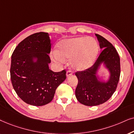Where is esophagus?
Wrapping results in <instances>:
<instances>
[{
    "mask_svg": "<svg viewBox=\"0 0 134 134\" xmlns=\"http://www.w3.org/2000/svg\"><path fill=\"white\" fill-rule=\"evenodd\" d=\"M72 75V72L71 70H68L67 72H66V76H67V77L71 76Z\"/></svg>",
    "mask_w": 134,
    "mask_h": 134,
    "instance_id": "obj_1",
    "label": "esophagus"
}]
</instances>
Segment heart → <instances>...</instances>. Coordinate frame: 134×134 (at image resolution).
Listing matches in <instances>:
<instances>
[{
    "label": "heart",
    "instance_id": "heart-1",
    "mask_svg": "<svg viewBox=\"0 0 134 134\" xmlns=\"http://www.w3.org/2000/svg\"><path fill=\"white\" fill-rule=\"evenodd\" d=\"M99 47L96 41L91 37H76L62 40L53 57L59 62L70 60V64L76 70L90 68L95 61Z\"/></svg>",
    "mask_w": 134,
    "mask_h": 134
}]
</instances>
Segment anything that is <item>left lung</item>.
<instances>
[{"label": "left lung", "mask_w": 134, "mask_h": 134, "mask_svg": "<svg viewBox=\"0 0 134 134\" xmlns=\"http://www.w3.org/2000/svg\"><path fill=\"white\" fill-rule=\"evenodd\" d=\"M96 36L102 51L93 65L75 73L78 80L75 96L79 102L86 106L99 105L107 101L116 90L120 76V58L116 49L102 36L99 34ZM102 63L110 73L109 79L106 82L100 81L97 76Z\"/></svg>", "instance_id": "8db88e82"}]
</instances>
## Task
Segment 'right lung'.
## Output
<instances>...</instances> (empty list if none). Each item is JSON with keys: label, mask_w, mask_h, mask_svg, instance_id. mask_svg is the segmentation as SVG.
<instances>
[{"label": "right lung", "mask_w": 134, "mask_h": 134, "mask_svg": "<svg viewBox=\"0 0 134 134\" xmlns=\"http://www.w3.org/2000/svg\"><path fill=\"white\" fill-rule=\"evenodd\" d=\"M49 34L38 32L24 39L12 56L10 76L17 95L27 104L43 106L52 100L58 87L66 79V71L49 69Z\"/></svg>", "instance_id": "right-lung-1"}]
</instances>
